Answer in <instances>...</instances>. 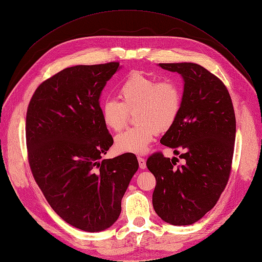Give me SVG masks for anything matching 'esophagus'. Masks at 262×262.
Here are the masks:
<instances>
[{"label":"esophagus","instance_id":"34e87169","mask_svg":"<svg viewBox=\"0 0 262 262\" xmlns=\"http://www.w3.org/2000/svg\"><path fill=\"white\" fill-rule=\"evenodd\" d=\"M138 162H139V165H140V168L141 169H145L146 168V161L144 160V158L138 157Z\"/></svg>","mask_w":262,"mask_h":262}]
</instances>
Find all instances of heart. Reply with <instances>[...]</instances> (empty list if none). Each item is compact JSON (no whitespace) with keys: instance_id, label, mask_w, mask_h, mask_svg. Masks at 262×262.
<instances>
[{"instance_id":"b5f03b06","label":"heart","mask_w":262,"mask_h":262,"mask_svg":"<svg viewBox=\"0 0 262 262\" xmlns=\"http://www.w3.org/2000/svg\"><path fill=\"white\" fill-rule=\"evenodd\" d=\"M121 101L107 99L101 104L102 122L112 131H120L134 113L138 124L118 134L115 146L121 153L145 154L156 131L164 132L176 122L181 107V92L172 81H161L140 72L131 73L118 90Z\"/></svg>"}]
</instances>
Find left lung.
I'll list each match as a JSON object with an SVG mask.
<instances>
[{"instance_id":"1","label":"left lung","mask_w":262,"mask_h":262,"mask_svg":"<svg viewBox=\"0 0 262 262\" xmlns=\"http://www.w3.org/2000/svg\"><path fill=\"white\" fill-rule=\"evenodd\" d=\"M184 81L180 113L161 139L184 164L155 153L146 166L156 179L153 207L171 225H191L216 204L228 181L236 119L231 96L220 78L191 62L160 63Z\"/></svg>"}]
</instances>
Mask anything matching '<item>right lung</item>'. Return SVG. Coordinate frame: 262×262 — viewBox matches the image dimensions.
I'll use <instances>...</instances> for the list:
<instances>
[{
  "label": "right lung",
  "mask_w": 262,
  "mask_h": 262,
  "mask_svg": "<svg viewBox=\"0 0 262 262\" xmlns=\"http://www.w3.org/2000/svg\"><path fill=\"white\" fill-rule=\"evenodd\" d=\"M118 62L75 66L39 85L26 116V143L34 178L67 223L101 232L118 220L121 200L139 168L137 156L102 155L114 140L102 122L99 98Z\"/></svg>",
  "instance_id": "obj_1"
}]
</instances>
